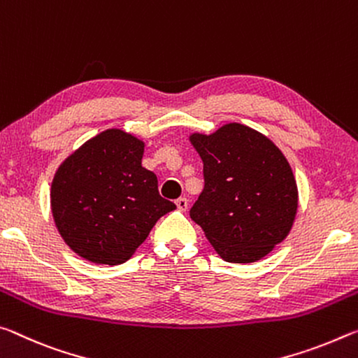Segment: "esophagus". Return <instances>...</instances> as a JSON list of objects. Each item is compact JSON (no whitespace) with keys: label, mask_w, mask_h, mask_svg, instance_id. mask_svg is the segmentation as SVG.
I'll use <instances>...</instances> for the list:
<instances>
[{"label":"esophagus","mask_w":358,"mask_h":358,"mask_svg":"<svg viewBox=\"0 0 358 358\" xmlns=\"http://www.w3.org/2000/svg\"><path fill=\"white\" fill-rule=\"evenodd\" d=\"M176 204H178V208L180 210H185L187 206H189V200H187L185 196H180V198H178V200H176Z\"/></svg>","instance_id":"esophagus-1"}]
</instances>
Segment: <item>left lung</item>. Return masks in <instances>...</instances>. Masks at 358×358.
Masks as SVG:
<instances>
[{
  "mask_svg": "<svg viewBox=\"0 0 358 358\" xmlns=\"http://www.w3.org/2000/svg\"><path fill=\"white\" fill-rule=\"evenodd\" d=\"M190 141L204 178L192 220L225 262L260 260L294 224L298 190L289 162L266 136L241 124L209 136L192 134Z\"/></svg>",
  "mask_w": 358,
  "mask_h": 358,
  "instance_id": "left-lung-1",
  "label": "left lung"
}]
</instances>
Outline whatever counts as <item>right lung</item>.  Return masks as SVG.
Returning a JSON list of instances; mask_svg holds the SVG:
<instances>
[{"label":"right lung","mask_w":358,"mask_h":358,"mask_svg":"<svg viewBox=\"0 0 358 358\" xmlns=\"http://www.w3.org/2000/svg\"><path fill=\"white\" fill-rule=\"evenodd\" d=\"M144 143L106 130L62 163L52 182L55 225L69 248L98 265H120L176 204L141 165Z\"/></svg>","instance_id":"obj_1"}]
</instances>
